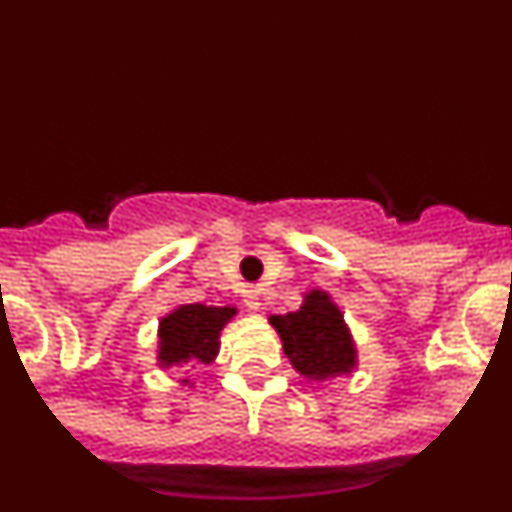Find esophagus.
I'll use <instances>...</instances> for the list:
<instances>
[{
  "label": "esophagus",
  "mask_w": 512,
  "mask_h": 512,
  "mask_svg": "<svg viewBox=\"0 0 512 512\" xmlns=\"http://www.w3.org/2000/svg\"><path fill=\"white\" fill-rule=\"evenodd\" d=\"M246 307L251 312H259L261 310V297H259V289H248L246 292Z\"/></svg>",
  "instance_id": "1"
}]
</instances>
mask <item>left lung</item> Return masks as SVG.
<instances>
[{"label":"left lung","instance_id":"1","mask_svg":"<svg viewBox=\"0 0 512 512\" xmlns=\"http://www.w3.org/2000/svg\"><path fill=\"white\" fill-rule=\"evenodd\" d=\"M269 323L282 338L287 359L305 379L325 382L351 374L359 364L341 307L323 289H310L300 310L271 315Z\"/></svg>","mask_w":512,"mask_h":512}]
</instances>
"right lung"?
<instances>
[{"instance_id":"right-lung-1","label":"right lung","mask_w":512,"mask_h":512,"mask_svg":"<svg viewBox=\"0 0 512 512\" xmlns=\"http://www.w3.org/2000/svg\"><path fill=\"white\" fill-rule=\"evenodd\" d=\"M235 307H215L192 302L179 305L158 320V366L212 364L220 351V333L235 318ZM189 384V379H182Z\"/></svg>"}]
</instances>
